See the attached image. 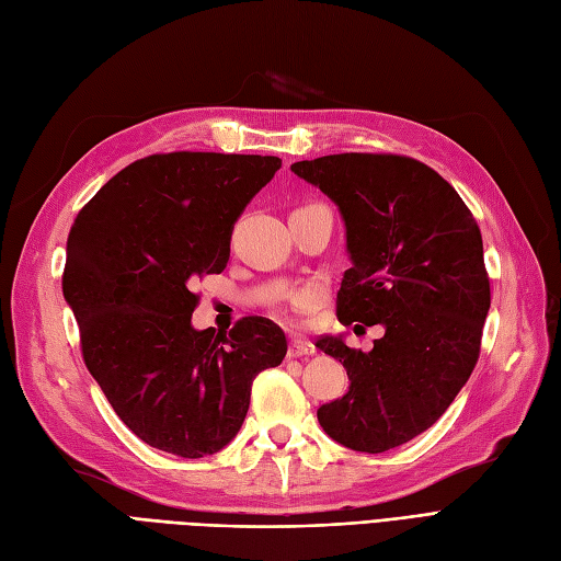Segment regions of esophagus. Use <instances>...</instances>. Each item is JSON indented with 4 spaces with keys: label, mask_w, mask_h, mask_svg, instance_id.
<instances>
[{
    "label": "esophagus",
    "mask_w": 561,
    "mask_h": 561,
    "mask_svg": "<svg viewBox=\"0 0 561 561\" xmlns=\"http://www.w3.org/2000/svg\"><path fill=\"white\" fill-rule=\"evenodd\" d=\"M310 354H314V345H312V342L300 340V337H291V342H288V356H291V358L310 356Z\"/></svg>",
    "instance_id": "obj_1"
}]
</instances>
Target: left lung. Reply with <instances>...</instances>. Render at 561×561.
Returning a JSON list of instances; mask_svg holds the SVG:
<instances>
[{"label":"left lung","instance_id":"left-lung-1","mask_svg":"<svg viewBox=\"0 0 561 561\" xmlns=\"http://www.w3.org/2000/svg\"><path fill=\"white\" fill-rule=\"evenodd\" d=\"M291 172L327 193L345 221L352 267L337 319L385 327L370 352L317 340L350 375V391L317 420L335 443L379 455L436 424L478 364L492 302L482 234L459 193L408 156L335 153Z\"/></svg>","mask_w":561,"mask_h":561}]
</instances>
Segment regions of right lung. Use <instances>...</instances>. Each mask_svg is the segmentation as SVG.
<instances>
[{
  "label": "right lung",
  "instance_id": "add662e5",
  "mask_svg": "<svg viewBox=\"0 0 561 561\" xmlns=\"http://www.w3.org/2000/svg\"><path fill=\"white\" fill-rule=\"evenodd\" d=\"M277 156L174 151L135 160L75 219L62 294L83 360L121 422L184 459L224 449L247 417L254 377L282 364L284 331L263 317L195 331L193 284L219 275L240 214Z\"/></svg>",
  "mask_w": 561,
  "mask_h": 561
}]
</instances>
